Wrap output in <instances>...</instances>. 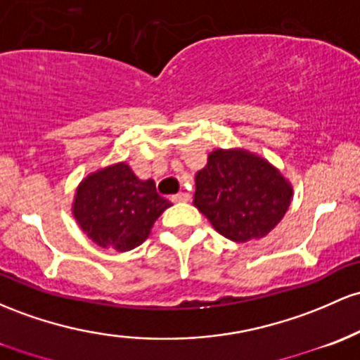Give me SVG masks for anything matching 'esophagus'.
Masks as SVG:
<instances>
[{
  "instance_id": "1",
  "label": "esophagus",
  "mask_w": 360,
  "mask_h": 360,
  "mask_svg": "<svg viewBox=\"0 0 360 360\" xmlns=\"http://www.w3.org/2000/svg\"><path fill=\"white\" fill-rule=\"evenodd\" d=\"M172 201H176V203H179V201H188L189 200V195L186 191H181L177 193V195H172Z\"/></svg>"
}]
</instances>
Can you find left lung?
<instances>
[{
	"label": "left lung",
	"instance_id": "left-lung-1",
	"mask_svg": "<svg viewBox=\"0 0 360 360\" xmlns=\"http://www.w3.org/2000/svg\"><path fill=\"white\" fill-rule=\"evenodd\" d=\"M292 188L266 160L243 150H215L196 174L195 207L224 238H264L285 215Z\"/></svg>",
	"mask_w": 360,
	"mask_h": 360
}]
</instances>
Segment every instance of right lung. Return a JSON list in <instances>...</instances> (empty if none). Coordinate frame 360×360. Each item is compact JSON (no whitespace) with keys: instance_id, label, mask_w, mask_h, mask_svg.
<instances>
[{"instance_id":"1","label":"right lung","mask_w":360,"mask_h":360,"mask_svg":"<svg viewBox=\"0 0 360 360\" xmlns=\"http://www.w3.org/2000/svg\"><path fill=\"white\" fill-rule=\"evenodd\" d=\"M167 207L152 179L140 181L126 164L98 171L80 184L73 213L82 231L101 248L129 251L148 238Z\"/></svg>"}]
</instances>
